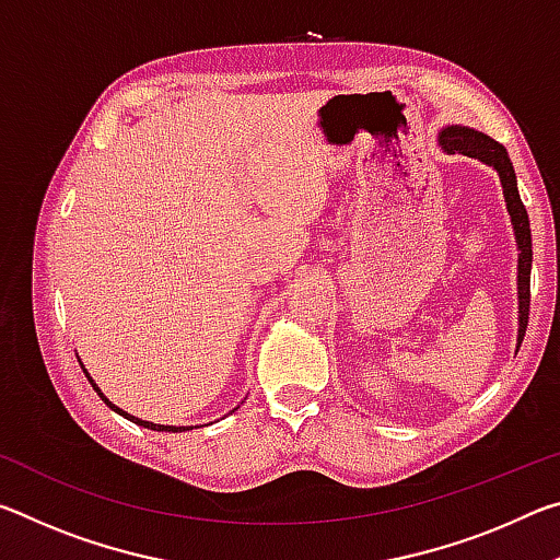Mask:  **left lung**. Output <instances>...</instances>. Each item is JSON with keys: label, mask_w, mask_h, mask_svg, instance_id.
I'll return each instance as SVG.
<instances>
[{"label": "left lung", "mask_w": 560, "mask_h": 560, "mask_svg": "<svg viewBox=\"0 0 560 560\" xmlns=\"http://www.w3.org/2000/svg\"><path fill=\"white\" fill-rule=\"evenodd\" d=\"M442 145L450 150V153L479 158L481 163L494 165L501 177V185H504V197L506 207L511 214V222H514V232L518 240V343L524 340L526 326H528V303H530V259H534V252H530V226H528V214L526 207L518 197L516 187V173L514 165H511L506 148L491 140L489 136H481L477 130L469 128H450L444 130Z\"/></svg>", "instance_id": "8db88e82"}]
</instances>
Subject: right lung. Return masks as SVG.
Returning <instances> with one entry per match:
<instances>
[{
	"instance_id": "add662e5",
	"label": "right lung",
	"mask_w": 560,
	"mask_h": 560,
	"mask_svg": "<svg viewBox=\"0 0 560 560\" xmlns=\"http://www.w3.org/2000/svg\"><path fill=\"white\" fill-rule=\"evenodd\" d=\"M83 373H86V371H83ZM86 377H89V383L93 385V390H96L98 393V397H101V400L103 402H106L108 407H110V410H116L118 415H122V417H126V420H130V422H136V424H140V428H148V430H158V432H185L187 428H167V424H153V422H145V420H138V417H132V415H128V412H122L120 410V407H116V405H113V402H108V397L106 395H103L101 390H98V387H96V383H93L91 381V375L86 373Z\"/></svg>"
}]
</instances>
